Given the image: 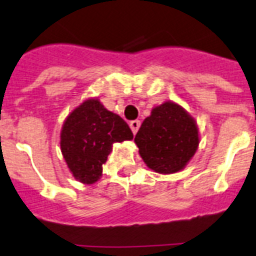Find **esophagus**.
<instances>
[{"instance_id":"1","label":"esophagus","mask_w":256,"mask_h":256,"mask_svg":"<svg viewBox=\"0 0 256 256\" xmlns=\"http://www.w3.org/2000/svg\"><path fill=\"white\" fill-rule=\"evenodd\" d=\"M139 128H140V121L139 120H134V121L130 122V128L134 134H136V131L139 130Z\"/></svg>"}]
</instances>
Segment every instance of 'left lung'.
Wrapping results in <instances>:
<instances>
[{
    "label": "left lung",
    "instance_id": "1",
    "mask_svg": "<svg viewBox=\"0 0 256 256\" xmlns=\"http://www.w3.org/2000/svg\"><path fill=\"white\" fill-rule=\"evenodd\" d=\"M134 142L148 168L174 174L186 168L198 148V128L183 106L165 102L144 120Z\"/></svg>",
    "mask_w": 256,
    "mask_h": 256
}]
</instances>
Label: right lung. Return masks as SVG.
Masks as SVG:
<instances>
[{
	"label": "right lung",
	"instance_id": "right-lung-1",
	"mask_svg": "<svg viewBox=\"0 0 256 256\" xmlns=\"http://www.w3.org/2000/svg\"><path fill=\"white\" fill-rule=\"evenodd\" d=\"M130 128L98 99H88L66 117L60 132V148L73 176L84 184L100 179L113 143L131 140Z\"/></svg>",
	"mask_w": 256,
	"mask_h": 256
}]
</instances>
